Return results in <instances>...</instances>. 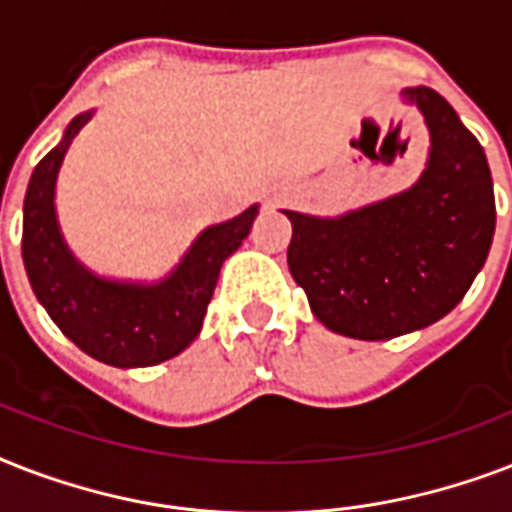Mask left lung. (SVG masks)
Returning a JSON list of instances; mask_svg holds the SVG:
<instances>
[{
	"mask_svg": "<svg viewBox=\"0 0 512 512\" xmlns=\"http://www.w3.org/2000/svg\"><path fill=\"white\" fill-rule=\"evenodd\" d=\"M404 98L430 130L417 185L337 220L284 209L292 279L324 327L356 340H390L444 319L492 247L497 209L484 148L436 90L409 87Z\"/></svg>",
	"mask_w": 512,
	"mask_h": 512,
	"instance_id": "obj_1",
	"label": "left lung"
}]
</instances>
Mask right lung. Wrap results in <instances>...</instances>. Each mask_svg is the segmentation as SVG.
<instances>
[{"label": "right lung", "mask_w": 512, "mask_h": 512, "mask_svg": "<svg viewBox=\"0 0 512 512\" xmlns=\"http://www.w3.org/2000/svg\"><path fill=\"white\" fill-rule=\"evenodd\" d=\"M90 114L76 116L66 135L28 180L23 201V263L39 303L71 342L103 364L154 366L177 356L201 332L220 265L247 239L257 207L201 233L170 279L154 287L114 284L76 263L55 220V177L71 140Z\"/></svg>", "instance_id": "add662e5"}]
</instances>
